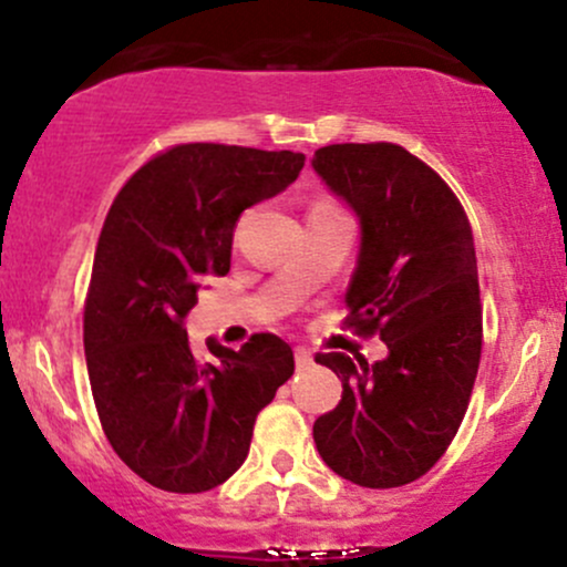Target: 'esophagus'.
Listing matches in <instances>:
<instances>
[{
  "label": "esophagus",
  "mask_w": 567,
  "mask_h": 567,
  "mask_svg": "<svg viewBox=\"0 0 567 567\" xmlns=\"http://www.w3.org/2000/svg\"><path fill=\"white\" fill-rule=\"evenodd\" d=\"M309 367H312V355H309V350L299 348L296 350V369L303 372V369H309Z\"/></svg>",
  "instance_id": "obj_1"
}]
</instances>
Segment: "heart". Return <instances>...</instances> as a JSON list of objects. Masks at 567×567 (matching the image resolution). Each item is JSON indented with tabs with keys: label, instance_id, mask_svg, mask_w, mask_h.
Instances as JSON below:
<instances>
[{
	"label": "heart",
	"instance_id": "b5f03b06",
	"mask_svg": "<svg viewBox=\"0 0 567 567\" xmlns=\"http://www.w3.org/2000/svg\"><path fill=\"white\" fill-rule=\"evenodd\" d=\"M320 206H333V204H329V200H318L312 208H320Z\"/></svg>",
	"mask_w": 567,
	"mask_h": 567
}]
</instances>
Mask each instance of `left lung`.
<instances>
[{
    "label": "left lung",
    "mask_w": 567,
    "mask_h": 567,
    "mask_svg": "<svg viewBox=\"0 0 567 567\" xmlns=\"http://www.w3.org/2000/svg\"><path fill=\"white\" fill-rule=\"evenodd\" d=\"M312 165L361 219L344 326L389 344V359L374 363L315 355L342 380L337 408L315 421V445L359 486L413 484L449 451L478 374L473 228L437 171L396 143H331Z\"/></svg>",
    "instance_id": "left-lung-1"
}]
</instances>
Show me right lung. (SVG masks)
<instances>
[{"instance_id":"obj_1","label":"right lung","mask_w":567,"mask_h":567,"mask_svg":"<svg viewBox=\"0 0 567 567\" xmlns=\"http://www.w3.org/2000/svg\"><path fill=\"white\" fill-rule=\"evenodd\" d=\"M303 154L178 143L141 165L113 198L83 303V350L105 437L165 492H208L244 464L255 419L293 374L277 333L241 350L189 348L182 320L208 277L230 271L244 208L282 193Z\"/></svg>"}]
</instances>
